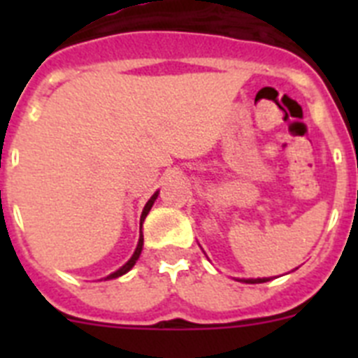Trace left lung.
I'll return each mask as SVG.
<instances>
[{
  "mask_svg": "<svg viewBox=\"0 0 358 358\" xmlns=\"http://www.w3.org/2000/svg\"><path fill=\"white\" fill-rule=\"evenodd\" d=\"M238 281H243V283H265V281H268V278H249V280H238Z\"/></svg>",
  "mask_w": 358,
  "mask_h": 358,
  "instance_id": "1",
  "label": "left lung"
}]
</instances>
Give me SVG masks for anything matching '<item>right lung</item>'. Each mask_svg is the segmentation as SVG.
Returning a JSON list of instances; mask_svg holds the SVG:
<instances>
[{
    "instance_id": "right-lung-1",
    "label": "right lung",
    "mask_w": 358,
    "mask_h": 358,
    "mask_svg": "<svg viewBox=\"0 0 358 358\" xmlns=\"http://www.w3.org/2000/svg\"><path fill=\"white\" fill-rule=\"evenodd\" d=\"M157 195H159V192H156V194H154L150 199H148V202H147V204H145L143 211H141L140 233H141V224L145 222V218H147L148 211H150V208L154 206V201H156V199H157ZM141 251H143V235H140V240H138V245H136V251H134V255L131 256V260H129L125 265H122V267H120L118 271H115V273H113V274H109V276H107L106 280H115V278H120V276H123V274H127L129 271H131V268L134 267L136 262H138V258H140Z\"/></svg>"
}]
</instances>
